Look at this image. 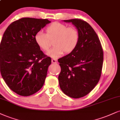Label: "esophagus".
Listing matches in <instances>:
<instances>
[{
    "mask_svg": "<svg viewBox=\"0 0 120 120\" xmlns=\"http://www.w3.org/2000/svg\"><path fill=\"white\" fill-rule=\"evenodd\" d=\"M51 61H52V63H57V60H56V59H52V60H51Z\"/></svg>",
    "mask_w": 120,
    "mask_h": 120,
    "instance_id": "obj_1",
    "label": "esophagus"
}]
</instances>
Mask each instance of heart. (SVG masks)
Returning <instances> with one entry per match:
<instances>
[{"label":"heart","instance_id":"obj_1","mask_svg":"<svg viewBox=\"0 0 120 120\" xmlns=\"http://www.w3.org/2000/svg\"><path fill=\"white\" fill-rule=\"evenodd\" d=\"M46 34L39 31L34 36V41L40 49L44 51H48L51 46V40H54V48L49 50L47 55L57 59L64 52L69 54L73 52L78 45L80 34L75 27H67L65 24L54 22L46 27Z\"/></svg>","mask_w":120,"mask_h":120}]
</instances>
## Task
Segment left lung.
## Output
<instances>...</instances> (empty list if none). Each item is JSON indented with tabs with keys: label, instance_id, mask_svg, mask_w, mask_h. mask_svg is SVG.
<instances>
[{
	"label": "left lung",
	"instance_id": "8db88e82",
	"mask_svg": "<svg viewBox=\"0 0 120 120\" xmlns=\"http://www.w3.org/2000/svg\"><path fill=\"white\" fill-rule=\"evenodd\" d=\"M64 21L74 24L79 31L80 38L74 51L58 60L61 67L59 83L66 95L79 98L90 93L98 83L103 51L97 34L86 22L80 19Z\"/></svg>",
	"mask_w": 120,
	"mask_h": 120
}]
</instances>
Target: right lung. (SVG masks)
Returning a JSON list of instances; mask_svg holds the SVG:
<instances>
[{
  "instance_id": "1",
  "label": "right lung",
  "mask_w": 120,
  "mask_h": 120,
  "mask_svg": "<svg viewBox=\"0 0 120 120\" xmlns=\"http://www.w3.org/2000/svg\"><path fill=\"white\" fill-rule=\"evenodd\" d=\"M50 23L47 19L22 18L4 32L0 44V70L8 87L22 96L38 92L51 63L34 41L36 34Z\"/></svg>"
}]
</instances>
